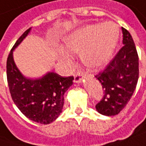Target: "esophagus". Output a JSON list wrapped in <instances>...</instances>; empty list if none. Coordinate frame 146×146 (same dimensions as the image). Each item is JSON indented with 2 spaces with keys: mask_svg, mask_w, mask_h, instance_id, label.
Wrapping results in <instances>:
<instances>
[{
  "mask_svg": "<svg viewBox=\"0 0 146 146\" xmlns=\"http://www.w3.org/2000/svg\"><path fill=\"white\" fill-rule=\"evenodd\" d=\"M83 78V73L82 71H77L74 73V82H80Z\"/></svg>",
  "mask_w": 146,
  "mask_h": 146,
  "instance_id": "34e87169",
  "label": "esophagus"
}]
</instances>
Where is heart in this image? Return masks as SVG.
I'll return each mask as SVG.
<instances>
[{"instance_id":"obj_1","label":"heart","mask_w":146,"mask_h":146,"mask_svg":"<svg viewBox=\"0 0 146 146\" xmlns=\"http://www.w3.org/2000/svg\"><path fill=\"white\" fill-rule=\"evenodd\" d=\"M120 36L119 28L115 23L93 25L72 33L64 39L65 48L71 53H81L84 64L98 68L110 61L116 49ZM64 58L69 55L61 52Z\"/></svg>"}]
</instances>
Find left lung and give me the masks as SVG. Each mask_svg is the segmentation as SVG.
<instances>
[{"instance_id": "obj_1", "label": "left lung", "mask_w": 146, "mask_h": 146, "mask_svg": "<svg viewBox=\"0 0 146 146\" xmlns=\"http://www.w3.org/2000/svg\"><path fill=\"white\" fill-rule=\"evenodd\" d=\"M121 29L124 45L106 68L95 76L103 89L96 109L105 116L117 115L127 105L139 78V57L134 40L128 30Z\"/></svg>"}]
</instances>
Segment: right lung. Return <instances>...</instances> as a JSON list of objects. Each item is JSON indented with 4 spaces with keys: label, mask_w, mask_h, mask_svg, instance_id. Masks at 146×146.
I'll return each mask as SVG.
<instances>
[{
    "label": "right lung",
    "mask_w": 146,
    "mask_h": 146,
    "mask_svg": "<svg viewBox=\"0 0 146 146\" xmlns=\"http://www.w3.org/2000/svg\"><path fill=\"white\" fill-rule=\"evenodd\" d=\"M30 29L24 32L8 55L7 82L12 100L22 113L33 121L47 125L62 112L64 95L73 85V77H62L51 72L38 79L26 78L22 75L14 62L13 50L27 36Z\"/></svg>",
    "instance_id": "obj_1"
}]
</instances>
